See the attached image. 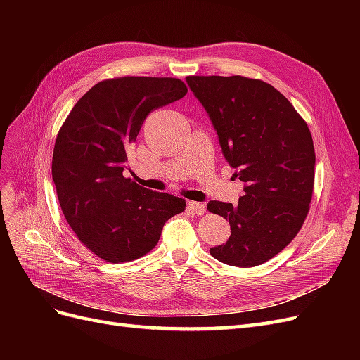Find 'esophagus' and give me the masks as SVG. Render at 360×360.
I'll use <instances>...</instances> for the list:
<instances>
[{"mask_svg": "<svg viewBox=\"0 0 360 360\" xmlns=\"http://www.w3.org/2000/svg\"><path fill=\"white\" fill-rule=\"evenodd\" d=\"M188 209H189L193 214H198V216L204 214V212H205V207H204L201 202H195V201H189V202H188Z\"/></svg>", "mask_w": 360, "mask_h": 360, "instance_id": "34e87169", "label": "esophagus"}]
</instances>
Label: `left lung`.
I'll return each instance as SVG.
<instances>
[{
    "label": "left lung",
    "mask_w": 360,
    "mask_h": 360,
    "mask_svg": "<svg viewBox=\"0 0 360 360\" xmlns=\"http://www.w3.org/2000/svg\"><path fill=\"white\" fill-rule=\"evenodd\" d=\"M186 82L212 120L233 177L245 183L237 205L207 204L231 226L228 242L210 254L228 266L263 264L296 237L309 212L315 151L308 124L264 81L237 75Z\"/></svg>",
    "instance_id": "obj_1"
}]
</instances>
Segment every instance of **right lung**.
Returning <instances> with one entry per match:
<instances>
[{
  "instance_id": "obj_1",
  "label": "right lung",
  "mask_w": 360,
  "mask_h": 360,
  "mask_svg": "<svg viewBox=\"0 0 360 360\" xmlns=\"http://www.w3.org/2000/svg\"><path fill=\"white\" fill-rule=\"evenodd\" d=\"M188 93L177 78L106 79L76 102L61 126L52 180L76 237L108 263H126L153 249L169 217L186 201L123 177L127 147L147 115Z\"/></svg>"
}]
</instances>
